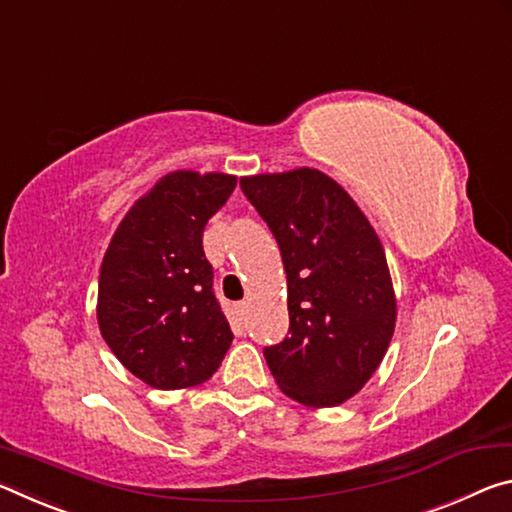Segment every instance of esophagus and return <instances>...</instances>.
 <instances>
[{
    "label": "esophagus",
    "instance_id": "esophagus-1",
    "mask_svg": "<svg viewBox=\"0 0 512 512\" xmlns=\"http://www.w3.org/2000/svg\"><path fill=\"white\" fill-rule=\"evenodd\" d=\"M236 308H238V315H240V320H242V317L247 315V304H245V301H240V304H236Z\"/></svg>",
    "mask_w": 512,
    "mask_h": 512
}]
</instances>
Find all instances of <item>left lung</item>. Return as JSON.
<instances>
[{
	"label": "left lung",
	"mask_w": 512,
	"mask_h": 512,
	"mask_svg": "<svg viewBox=\"0 0 512 512\" xmlns=\"http://www.w3.org/2000/svg\"><path fill=\"white\" fill-rule=\"evenodd\" d=\"M270 226L288 276V335L265 347L272 376L304 406H338L388 351L397 304L372 224L320 170L240 179Z\"/></svg>",
	"instance_id": "left-lung-1"
}]
</instances>
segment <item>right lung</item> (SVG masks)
<instances>
[{
    "label": "right lung",
    "mask_w": 512,
    "mask_h": 512,
    "mask_svg": "<svg viewBox=\"0 0 512 512\" xmlns=\"http://www.w3.org/2000/svg\"><path fill=\"white\" fill-rule=\"evenodd\" d=\"M233 188L229 174H167L131 208L106 249L99 331L117 360L152 388L208 381L231 347L204 226Z\"/></svg>",
    "instance_id": "obj_1"
}]
</instances>
